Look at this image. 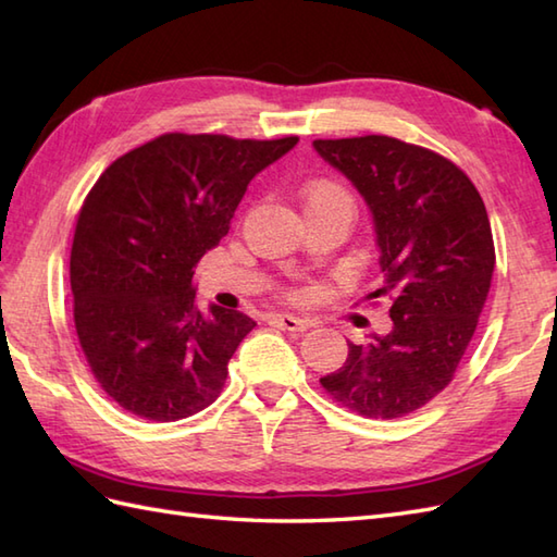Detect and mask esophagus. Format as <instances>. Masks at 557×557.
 Segmentation results:
<instances>
[{"label": "esophagus", "mask_w": 557, "mask_h": 557, "mask_svg": "<svg viewBox=\"0 0 557 557\" xmlns=\"http://www.w3.org/2000/svg\"><path fill=\"white\" fill-rule=\"evenodd\" d=\"M270 323H275L282 330H289V333H304V330H309L313 323L311 321H304V318L297 315H289V313H275L270 315Z\"/></svg>", "instance_id": "obj_1"}]
</instances>
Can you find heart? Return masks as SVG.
<instances>
[{
  "label": "heart",
  "mask_w": 557,
  "mask_h": 557,
  "mask_svg": "<svg viewBox=\"0 0 557 557\" xmlns=\"http://www.w3.org/2000/svg\"><path fill=\"white\" fill-rule=\"evenodd\" d=\"M301 200L306 208V215H321V212L345 210L351 215V196L342 184L333 180H313L304 184Z\"/></svg>",
  "instance_id": "heart-1"
}]
</instances>
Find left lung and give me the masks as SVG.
Here are the masks:
<instances>
[{
	"mask_svg": "<svg viewBox=\"0 0 557 557\" xmlns=\"http://www.w3.org/2000/svg\"><path fill=\"white\" fill-rule=\"evenodd\" d=\"M361 194L381 251L393 330L321 377L339 405L369 419L417 411L453 381L486 304L495 248L486 206L457 164L389 136L313 140Z\"/></svg>",
	"mask_w": 557,
	"mask_h": 557,
	"instance_id": "8db88e82",
	"label": "left lung"
}]
</instances>
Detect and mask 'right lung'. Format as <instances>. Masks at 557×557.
<instances>
[{"label":"right lung","mask_w":557,"mask_h":557,"mask_svg":"<svg viewBox=\"0 0 557 557\" xmlns=\"http://www.w3.org/2000/svg\"><path fill=\"white\" fill-rule=\"evenodd\" d=\"M299 144L164 134L102 172L78 212L71 292L81 349L116 405L176 421L215 401L256 321L210 304L194 268L230 232L258 172Z\"/></svg>","instance_id":"obj_1"}]
</instances>
